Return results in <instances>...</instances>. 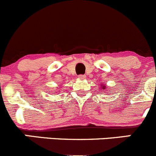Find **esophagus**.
Returning a JSON list of instances; mask_svg holds the SVG:
<instances>
[{
	"label": "esophagus",
	"instance_id": "1",
	"mask_svg": "<svg viewBox=\"0 0 156 156\" xmlns=\"http://www.w3.org/2000/svg\"><path fill=\"white\" fill-rule=\"evenodd\" d=\"M78 78H79V79H84V78H85V75H78Z\"/></svg>",
	"mask_w": 156,
	"mask_h": 156
}]
</instances>
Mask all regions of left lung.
<instances>
[{"mask_svg":"<svg viewBox=\"0 0 156 156\" xmlns=\"http://www.w3.org/2000/svg\"><path fill=\"white\" fill-rule=\"evenodd\" d=\"M101 89L100 90H104V91H105L106 89H107V87H106V85H104V84H101Z\"/></svg>","mask_w":156,"mask_h":156,"instance_id":"1","label":"left lung"}]
</instances>
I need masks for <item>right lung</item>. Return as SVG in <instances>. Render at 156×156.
<instances>
[{"label":"right lung","instance_id":"obj_1","mask_svg":"<svg viewBox=\"0 0 156 156\" xmlns=\"http://www.w3.org/2000/svg\"><path fill=\"white\" fill-rule=\"evenodd\" d=\"M58 92H59V91H58Z\"/></svg>","mask_w":156,"mask_h":156}]
</instances>
